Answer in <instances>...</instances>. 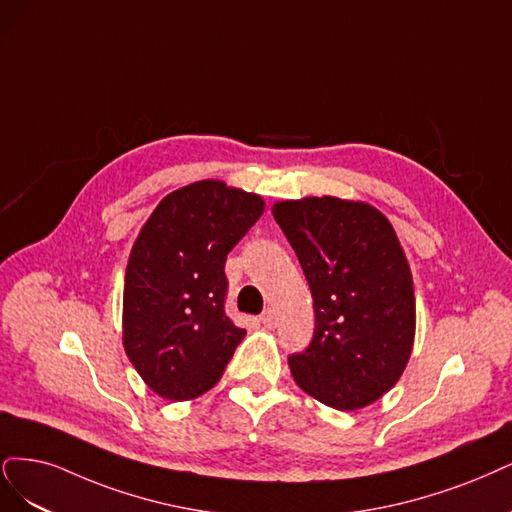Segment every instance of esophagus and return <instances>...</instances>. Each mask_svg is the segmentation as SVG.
I'll return each instance as SVG.
<instances>
[{"mask_svg": "<svg viewBox=\"0 0 512 512\" xmlns=\"http://www.w3.org/2000/svg\"><path fill=\"white\" fill-rule=\"evenodd\" d=\"M259 321L266 325V327H274L276 325V312L272 310V308H268V310H263L261 312V317H259Z\"/></svg>", "mask_w": 512, "mask_h": 512, "instance_id": "esophagus-1", "label": "esophagus"}]
</instances>
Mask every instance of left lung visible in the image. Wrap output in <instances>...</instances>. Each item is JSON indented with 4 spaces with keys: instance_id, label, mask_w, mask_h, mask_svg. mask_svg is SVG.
I'll return each instance as SVG.
<instances>
[{
    "instance_id": "obj_1",
    "label": "left lung",
    "mask_w": 512,
    "mask_h": 512,
    "mask_svg": "<svg viewBox=\"0 0 512 512\" xmlns=\"http://www.w3.org/2000/svg\"><path fill=\"white\" fill-rule=\"evenodd\" d=\"M315 302V336L289 355L304 391L336 410L364 408L402 376L415 340V293L391 223L368 204L306 197L272 208Z\"/></svg>"
}]
</instances>
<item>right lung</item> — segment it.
Returning a JSON list of instances; mask_svg holds the SVG:
<instances>
[{
    "label": "right lung",
    "instance_id": "right-lung-1",
    "mask_svg": "<svg viewBox=\"0 0 512 512\" xmlns=\"http://www.w3.org/2000/svg\"><path fill=\"white\" fill-rule=\"evenodd\" d=\"M263 212L259 195L200 180L163 197L131 249L123 344L144 383L172 402L219 383L244 329L227 317V253Z\"/></svg>",
    "mask_w": 512,
    "mask_h": 512
}]
</instances>
